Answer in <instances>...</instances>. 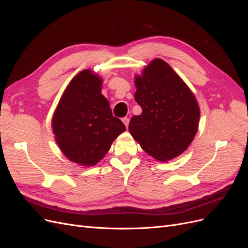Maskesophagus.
<instances>
[{"mask_svg":"<svg viewBox=\"0 0 248 248\" xmlns=\"http://www.w3.org/2000/svg\"><path fill=\"white\" fill-rule=\"evenodd\" d=\"M122 121L124 123V125L126 126V128H128V125H129V119L128 118H123Z\"/></svg>","mask_w":248,"mask_h":248,"instance_id":"1","label":"esophagus"}]
</instances>
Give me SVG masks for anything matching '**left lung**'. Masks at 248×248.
Here are the masks:
<instances>
[{"label":"left lung","mask_w":248,"mask_h":248,"mask_svg":"<svg viewBox=\"0 0 248 248\" xmlns=\"http://www.w3.org/2000/svg\"><path fill=\"white\" fill-rule=\"evenodd\" d=\"M134 99L142 111L131 118L130 134L156 160L176 158L189 147L199 129L201 110L196 96L159 58L134 76Z\"/></svg>","instance_id":"1"}]
</instances>
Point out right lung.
<instances>
[{
  "label": "right lung",
  "instance_id": "add662e5",
  "mask_svg": "<svg viewBox=\"0 0 248 248\" xmlns=\"http://www.w3.org/2000/svg\"><path fill=\"white\" fill-rule=\"evenodd\" d=\"M102 78L85 69L63 92L51 119L58 147L67 159L78 166H96L120 134L126 130L112 116L108 100L101 94Z\"/></svg>",
  "mask_w": 248,
  "mask_h": 248
}]
</instances>
